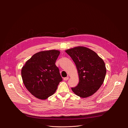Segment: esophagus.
<instances>
[{"label":"esophagus","instance_id":"1","mask_svg":"<svg viewBox=\"0 0 128 128\" xmlns=\"http://www.w3.org/2000/svg\"><path fill=\"white\" fill-rule=\"evenodd\" d=\"M68 79H69V78H68V77H65V78H64V80H65V81H67V80H68Z\"/></svg>","mask_w":128,"mask_h":128}]
</instances>
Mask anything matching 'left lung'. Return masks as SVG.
Here are the masks:
<instances>
[{"mask_svg":"<svg viewBox=\"0 0 128 128\" xmlns=\"http://www.w3.org/2000/svg\"><path fill=\"white\" fill-rule=\"evenodd\" d=\"M77 68L79 78L78 85L72 88L76 94L82 98L93 95L103 84L106 69L103 60L92 50L77 46L67 50Z\"/></svg>","mask_w":128,"mask_h":128,"instance_id":"left-lung-1","label":"left lung"}]
</instances>
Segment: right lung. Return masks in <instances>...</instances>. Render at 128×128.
Wrapping results in <instances>:
<instances>
[{"label":"right lung","instance_id":"1","mask_svg":"<svg viewBox=\"0 0 128 128\" xmlns=\"http://www.w3.org/2000/svg\"><path fill=\"white\" fill-rule=\"evenodd\" d=\"M58 50L39 52L34 54L23 66L21 76L23 83L34 96L45 100L56 91L62 78L56 62Z\"/></svg>","mask_w":128,"mask_h":128}]
</instances>
